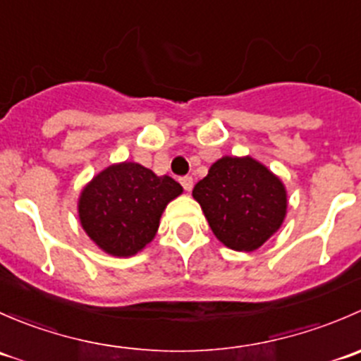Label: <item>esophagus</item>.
<instances>
[{
  "instance_id": "34e87169",
  "label": "esophagus",
  "mask_w": 361,
  "mask_h": 361,
  "mask_svg": "<svg viewBox=\"0 0 361 361\" xmlns=\"http://www.w3.org/2000/svg\"><path fill=\"white\" fill-rule=\"evenodd\" d=\"M180 183H181V187H183L187 192H190L192 187H194V180H192L190 176L180 178Z\"/></svg>"
}]
</instances>
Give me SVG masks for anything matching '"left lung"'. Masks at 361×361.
Segmentation results:
<instances>
[{
  "mask_svg": "<svg viewBox=\"0 0 361 361\" xmlns=\"http://www.w3.org/2000/svg\"><path fill=\"white\" fill-rule=\"evenodd\" d=\"M220 243L255 251L278 232L286 216V188L251 157H221L192 190Z\"/></svg>",
  "mask_w": 361,
  "mask_h": 361,
  "instance_id": "8db88e82",
  "label": "left lung"
}]
</instances>
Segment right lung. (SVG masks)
<instances>
[{
    "mask_svg": "<svg viewBox=\"0 0 361 361\" xmlns=\"http://www.w3.org/2000/svg\"><path fill=\"white\" fill-rule=\"evenodd\" d=\"M181 192L173 178L141 164H113L83 187L80 224L104 253L130 257L155 238L164 209Z\"/></svg>",
    "mask_w": 361,
    "mask_h": 361,
    "instance_id": "1",
    "label": "right lung"
}]
</instances>
